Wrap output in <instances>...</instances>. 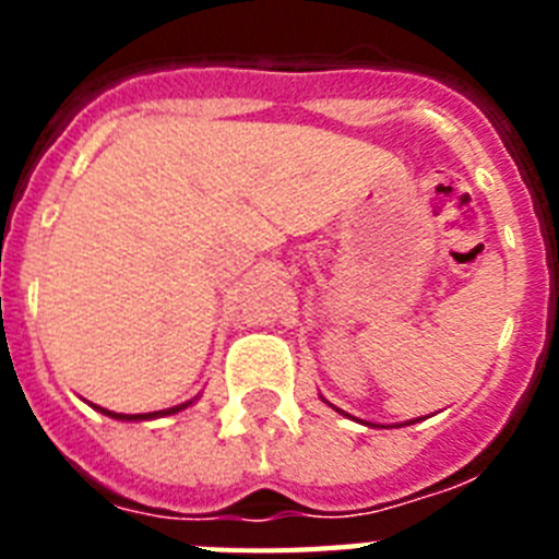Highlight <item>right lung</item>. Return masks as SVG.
Wrapping results in <instances>:
<instances>
[{
    "label": "right lung",
    "instance_id": "right-lung-1",
    "mask_svg": "<svg viewBox=\"0 0 559 559\" xmlns=\"http://www.w3.org/2000/svg\"><path fill=\"white\" fill-rule=\"evenodd\" d=\"M185 406H190V403H185ZM185 406L167 408V412H153V414H114V412H106V408H100V412L108 414V417H114V419H151V417H165V414H176V412H181Z\"/></svg>",
    "mask_w": 559,
    "mask_h": 559
}]
</instances>
